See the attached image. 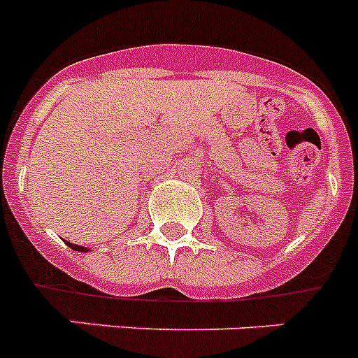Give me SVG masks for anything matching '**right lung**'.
Instances as JSON below:
<instances>
[{
	"label": "right lung",
	"instance_id": "obj_1",
	"mask_svg": "<svg viewBox=\"0 0 358 358\" xmlns=\"http://www.w3.org/2000/svg\"><path fill=\"white\" fill-rule=\"evenodd\" d=\"M66 243H68V248H71L73 251H78V252H87V251H91V249L84 248V245H75V243H69V242H66Z\"/></svg>",
	"mask_w": 358,
	"mask_h": 358
}]
</instances>
